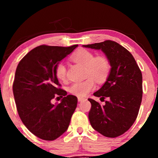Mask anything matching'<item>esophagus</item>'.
Wrapping results in <instances>:
<instances>
[{"mask_svg":"<svg viewBox=\"0 0 158 158\" xmlns=\"http://www.w3.org/2000/svg\"><path fill=\"white\" fill-rule=\"evenodd\" d=\"M84 100H85V98H81V97H78V98H77V101H78L79 102H81V101H83Z\"/></svg>","mask_w":158,"mask_h":158,"instance_id":"34e87169","label":"esophagus"}]
</instances>
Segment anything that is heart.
Listing matches in <instances>:
<instances>
[{
    "instance_id": "heart-1",
    "label": "heart",
    "mask_w": 158,
    "mask_h": 158,
    "mask_svg": "<svg viewBox=\"0 0 158 158\" xmlns=\"http://www.w3.org/2000/svg\"><path fill=\"white\" fill-rule=\"evenodd\" d=\"M71 60L85 67V76L89 77L85 81L77 82L71 85L70 94L77 97H85L90 90L94 89L95 81L102 83L106 81L111 72V64L104 57H96L91 52L81 49L71 56ZM56 77L60 81L66 79V67L62 62L56 64L55 69Z\"/></svg>"
}]
</instances>
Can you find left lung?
<instances>
[{
    "label": "left lung",
    "mask_w": 158,
    "mask_h": 158,
    "mask_svg": "<svg viewBox=\"0 0 158 158\" xmlns=\"http://www.w3.org/2000/svg\"><path fill=\"white\" fill-rule=\"evenodd\" d=\"M101 49L111 66L107 81L94 95L105 101L101 105L91 98L88 114L90 124L95 130L106 137L123 135L132 126L137 117L142 98V75L132 55L117 42H103L83 45Z\"/></svg>",
    "instance_id": "obj_1"
}]
</instances>
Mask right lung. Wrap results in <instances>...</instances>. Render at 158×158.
<instances>
[{
    "mask_svg": "<svg viewBox=\"0 0 158 158\" xmlns=\"http://www.w3.org/2000/svg\"><path fill=\"white\" fill-rule=\"evenodd\" d=\"M77 47L40 45L28 52L16 68L13 93L17 111L26 127L42 139L52 141L60 137L76 109L77 97L67 96L60 88L55 69ZM54 98H62L61 103L52 105Z\"/></svg>",
    "mask_w": 158,
    "mask_h": 158,
    "instance_id": "1",
    "label": "right lung"
}]
</instances>
